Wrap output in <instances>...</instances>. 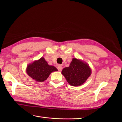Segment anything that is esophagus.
Instances as JSON below:
<instances>
[{
  "mask_svg": "<svg viewBox=\"0 0 122 122\" xmlns=\"http://www.w3.org/2000/svg\"><path fill=\"white\" fill-rule=\"evenodd\" d=\"M57 69H58V70L60 72H61V70H62V66H61V65H58L57 66Z\"/></svg>",
  "mask_w": 122,
  "mask_h": 122,
  "instance_id": "esophagus-1",
  "label": "esophagus"
}]
</instances>
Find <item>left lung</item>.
<instances>
[{
  "label": "left lung",
  "mask_w": 122,
  "mask_h": 122,
  "mask_svg": "<svg viewBox=\"0 0 122 122\" xmlns=\"http://www.w3.org/2000/svg\"><path fill=\"white\" fill-rule=\"evenodd\" d=\"M61 73L70 85L78 86L86 81L91 75L92 71L86 62L73 58L69 67L62 69Z\"/></svg>",
  "instance_id": "8db88e82"
}]
</instances>
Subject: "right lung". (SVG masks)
Wrapping results in <instances>:
<instances>
[{
  "instance_id": "obj_1",
  "label": "right lung",
  "mask_w": 122,
  "mask_h": 122,
  "mask_svg": "<svg viewBox=\"0 0 122 122\" xmlns=\"http://www.w3.org/2000/svg\"><path fill=\"white\" fill-rule=\"evenodd\" d=\"M54 71H57V69L54 66L48 64L44 57L29 64L26 68V73L28 76L38 82L44 81L50 74Z\"/></svg>"
}]
</instances>
